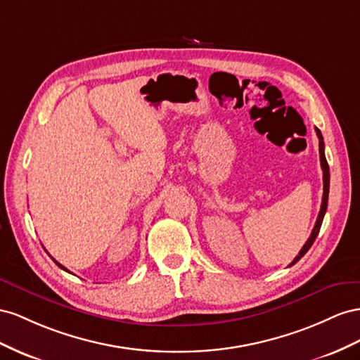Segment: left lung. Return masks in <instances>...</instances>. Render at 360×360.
Segmentation results:
<instances>
[{"instance_id": "left-lung-1", "label": "left lung", "mask_w": 360, "mask_h": 360, "mask_svg": "<svg viewBox=\"0 0 360 360\" xmlns=\"http://www.w3.org/2000/svg\"><path fill=\"white\" fill-rule=\"evenodd\" d=\"M316 131V136H318V140H320V161H321V169H323V182H324V193H323V202H321V208H320V212H318V217H316V223L312 229V233L311 237L307 238V241L304 243V245L302 248V250L299 252V255L295 256L294 261L290 264L294 265L297 261H300L304 253L311 249V245L314 244L315 238L318 232H320V228H321V223H323V219H324V214H326V210H327V200H328V184H330V173H328V164H327V160H326V155H324V140H323V136H321V131L315 128Z\"/></svg>"}]
</instances>
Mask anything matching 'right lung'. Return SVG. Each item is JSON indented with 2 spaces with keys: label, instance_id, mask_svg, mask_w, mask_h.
<instances>
[{
  "label": "right lung",
  "instance_id": "add662e5",
  "mask_svg": "<svg viewBox=\"0 0 360 360\" xmlns=\"http://www.w3.org/2000/svg\"><path fill=\"white\" fill-rule=\"evenodd\" d=\"M54 262H56V264H57V265H58V266H60V269H61V270H65V271H69V270H68V269H66V266H63V265H61V264H58V262H57V261H56V259H54Z\"/></svg>",
  "mask_w": 360,
  "mask_h": 360
}]
</instances>
